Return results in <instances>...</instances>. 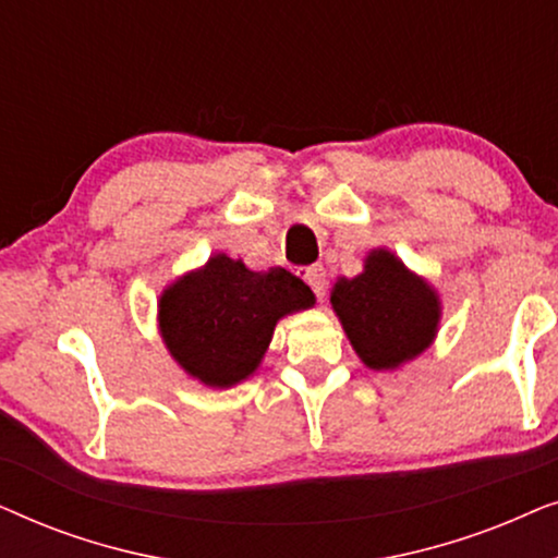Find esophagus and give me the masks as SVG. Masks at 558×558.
Here are the masks:
<instances>
[{
    "mask_svg": "<svg viewBox=\"0 0 558 558\" xmlns=\"http://www.w3.org/2000/svg\"><path fill=\"white\" fill-rule=\"evenodd\" d=\"M304 281L312 287V292L323 294L327 284V274L323 266H310V269H304Z\"/></svg>",
    "mask_w": 558,
    "mask_h": 558,
    "instance_id": "34e87169",
    "label": "esophagus"
}]
</instances>
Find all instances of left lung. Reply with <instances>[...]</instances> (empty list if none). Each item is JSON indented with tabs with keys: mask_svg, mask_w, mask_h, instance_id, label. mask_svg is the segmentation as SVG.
I'll list each match as a JSON object with an SVG mask.
<instances>
[{
	"mask_svg": "<svg viewBox=\"0 0 558 558\" xmlns=\"http://www.w3.org/2000/svg\"><path fill=\"white\" fill-rule=\"evenodd\" d=\"M330 304L371 371H399L414 361L432 348L441 323L437 289L386 246L365 254L361 274L338 277Z\"/></svg>",
	"mask_w": 558,
	"mask_h": 558,
	"instance_id": "1",
	"label": "left lung"
}]
</instances>
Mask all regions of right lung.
I'll use <instances>...</instances> for the list:
<instances>
[{
  "mask_svg": "<svg viewBox=\"0 0 558 558\" xmlns=\"http://www.w3.org/2000/svg\"><path fill=\"white\" fill-rule=\"evenodd\" d=\"M315 307V294L281 266L251 271L213 254L167 284L157 327L172 361L208 388H233L262 368L279 319Z\"/></svg>",
  "mask_w": 558,
  "mask_h": 558,
  "instance_id": "add662e5",
  "label": "right lung"
}]
</instances>
